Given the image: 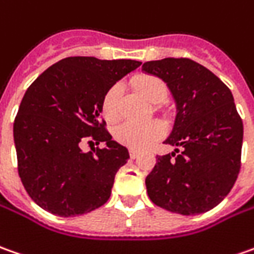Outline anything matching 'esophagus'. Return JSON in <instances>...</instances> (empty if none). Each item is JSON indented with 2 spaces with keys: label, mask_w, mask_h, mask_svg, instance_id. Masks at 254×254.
Wrapping results in <instances>:
<instances>
[{
  "label": "esophagus",
  "mask_w": 254,
  "mask_h": 254,
  "mask_svg": "<svg viewBox=\"0 0 254 254\" xmlns=\"http://www.w3.org/2000/svg\"><path fill=\"white\" fill-rule=\"evenodd\" d=\"M139 152H137V151H130V158L131 159H135V158H138Z\"/></svg>",
  "instance_id": "1"
}]
</instances>
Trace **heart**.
<instances>
[{
  "instance_id": "1",
  "label": "heart",
  "mask_w": 254,
  "mask_h": 254,
  "mask_svg": "<svg viewBox=\"0 0 254 254\" xmlns=\"http://www.w3.org/2000/svg\"><path fill=\"white\" fill-rule=\"evenodd\" d=\"M132 86L135 91L141 93L144 98L152 103L161 102L165 99L168 88L159 76L149 75V74H141L134 76L131 79ZM120 99H122V86L116 83L110 86L103 95V99L100 103V112L106 122L113 123L120 117ZM115 139L124 147L142 151L147 149L158 139L165 135V127L158 120H149L145 123H127L117 126L113 131Z\"/></svg>"
}]
</instances>
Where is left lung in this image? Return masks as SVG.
<instances>
[{
    "instance_id": "obj_1",
    "label": "left lung",
    "mask_w": 254,
    "mask_h": 254,
    "mask_svg": "<svg viewBox=\"0 0 254 254\" xmlns=\"http://www.w3.org/2000/svg\"><path fill=\"white\" fill-rule=\"evenodd\" d=\"M142 69L169 86L178 115L165 144L180 147L156 156L145 179L151 201L165 210L195 215L225 198L241 171L243 123L229 88L190 59L144 63Z\"/></svg>"
}]
</instances>
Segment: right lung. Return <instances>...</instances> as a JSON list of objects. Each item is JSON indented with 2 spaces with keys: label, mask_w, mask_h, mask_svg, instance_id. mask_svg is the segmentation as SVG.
I'll use <instances>...</instances> for the list:
<instances>
[{
  "label": "right lung",
  "mask_w": 254,
  "mask_h": 254,
  "mask_svg": "<svg viewBox=\"0 0 254 254\" xmlns=\"http://www.w3.org/2000/svg\"><path fill=\"white\" fill-rule=\"evenodd\" d=\"M139 65L135 60L67 57L29 86L13 139L22 185L39 207L75 217L109 200L116 173L130 155L100 120V103L110 86ZM91 139L107 147L83 153L80 142Z\"/></svg>",
  "instance_id": "right-lung-1"
}]
</instances>
